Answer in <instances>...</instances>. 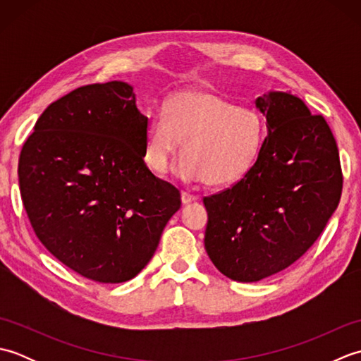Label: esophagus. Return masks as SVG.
<instances>
[{"mask_svg": "<svg viewBox=\"0 0 361 361\" xmlns=\"http://www.w3.org/2000/svg\"><path fill=\"white\" fill-rule=\"evenodd\" d=\"M197 198H198L197 195L189 194V192H186V190H183V192H181V202L185 203V204H188V203H190V202H195Z\"/></svg>", "mask_w": 361, "mask_h": 361, "instance_id": "obj_1", "label": "esophagus"}]
</instances>
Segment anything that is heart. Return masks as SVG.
I'll list each match as a JSON object with an SVG mask.
<instances>
[{"instance_id": "heart-1", "label": "heart", "mask_w": 361, "mask_h": 361, "mask_svg": "<svg viewBox=\"0 0 361 361\" xmlns=\"http://www.w3.org/2000/svg\"><path fill=\"white\" fill-rule=\"evenodd\" d=\"M185 141L176 173L185 181L226 186L256 164L264 121L251 106H235L212 91L189 90L153 111L144 132V161L153 172L167 171Z\"/></svg>"}]
</instances>
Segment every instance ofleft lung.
I'll return each instance as SVG.
<instances>
[{"instance_id": "8db88e82", "label": "left lung", "mask_w": 361, "mask_h": 361, "mask_svg": "<svg viewBox=\"0 0 361 361\" xmlns=\"http://www.w3.org/2000/svg\"><path fill=\"white\" fill-rule=\"evenodd\" d=\"M256 106L268 136L251 171L203 198L204 248L226 278L256 282L301 257L340 203L338 147L321 114L288 93L264 94Z\"/></svg>"}]
</instances>
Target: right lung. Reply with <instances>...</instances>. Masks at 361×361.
Wrapping results in <instances>:
<instances>
[{"mask_svg": "<svg viewBox=\"0 0 361 361\" xmlns=\"http://www.w3.org/2000/svg\"><path fill=\"white\" fill-rule=\"evenodd\" d=\"M147 121L128 83H93L52 102L21 149L30 225L54 257L87 279L135 278L181 206L180 190L144 161Z\"/></svg>", "mask_w": 361, "mask_h": 361, "instance_id": "right-lung-1", "label": "right lung"}]
</instances>
